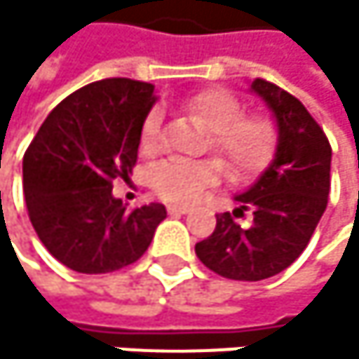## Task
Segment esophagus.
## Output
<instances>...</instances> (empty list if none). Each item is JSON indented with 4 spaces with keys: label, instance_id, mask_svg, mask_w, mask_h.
Instances as JSON below:
<instances>
[{
    "label": "esophagus",
    "instance_id": "obj_1",
    "mask_svg": "<svg viewBox=\"0 0 359 359\" xmlns=\"http://www.w3.org/2000/svg\"><path fill=\"white\" fill-rule=\"evenodd\" d=\"M168 213L170 215H187V213H191V206H187V204H168Z\"/></svg>",
    "mask_w": 359,
    "mask_h": 359
}]
</instances>
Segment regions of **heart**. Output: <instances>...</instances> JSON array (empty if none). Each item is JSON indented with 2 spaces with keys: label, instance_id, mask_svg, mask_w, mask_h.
I'll use <instances>...</instances> for the list:
<instances>
[{
  "label": "heart",
  "instance_id": "obj_1",
  "mask_svg": "<svg viewBox=\"0 0 359 359\" xmlns=\"http://www.w3.org/2000/svg\"><path fill=\"white\" fill-rule=\"evenodd\" d=\"M185 109L211 131V146L226 159L232 172L243 174L258 168L269 155L273 127L263 116H241V105L226 90H204L185 103ZM161 111L153 109L142 125L140 142L144 150L157 146ZM224 165L217 159L183 161L165 159L148 174V183L170 202H191L206 187L217 185Z\"/></svg>",
  "mask_w": 359,
  "mask_h": 359
}]
</instances>
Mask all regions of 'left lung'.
<instances>
[{
  "label": "left lung",
  "instance_id": "8db88e82",
  "mask_svg": "<svg viewBox=\"0 0 359 359\" xmlns=\"http://www.w3.org/2000/svg\"><path fill=\"white\" fill-rule=\"evenodd\" d=\"M250 92L276 120L271 163L234 198L241 206L232 215L252 208L255 219L241 226L230 213L217 215L213 234L196 243V254L224 278L258 282L291 267L306 250L327 206L332 148L293 94L265 79H254Z\"/></svg>",
  "mask_w": 359,
  "mask_h": 359
}]
</instances>
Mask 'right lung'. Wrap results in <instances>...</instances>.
<instances>
[{
  "mask_svg": "<svg viewBox=\"0 0 359 359\" xmlns=\"http://www.w3.org/2000/svg\"><path fill=\"white\" fill-rule=\"evenodd\" d=\"M157 103L153 83L101 79L47 116L23 157V191L38 239L62 265L109 273L148 250L165 219L159 202L127 211L111 181L129 178L142 125Z\"/></svg>",
  "mask_w": 359,
  "mask_h": 359,
  "instance_id": "add662e5",
  "label": "right lung"
}]
</instances>
